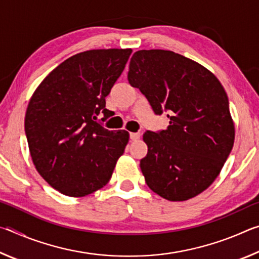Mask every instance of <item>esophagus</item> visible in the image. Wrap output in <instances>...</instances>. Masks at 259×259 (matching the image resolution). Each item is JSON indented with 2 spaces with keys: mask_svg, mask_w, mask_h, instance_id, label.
<instances>
[{
  "mask_svg": "<svg viewBox=\"0 0 259 259\" xmlns=\"http://www.w3.org/2000/svg\"><path fill=\"white\" fill-rule=\"evenodd\" d=\"M140 138V134L138 133H131L130 134V139L131 140H138Z\"/></svg>",
  "mask_w": 259,
  "mask_h": 259,
  "instance_id": "obj_1",
  "label": "esophagus"
}]
</instances>
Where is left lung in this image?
Returning <instances> with one entry per match:
<instances>
[{
    "label": "left lung",
    "instance_id": "obj_1",
    "mask_svg": "<svg viewBox=\"0 0 259 259\" xmlns=\"http://www.w3.org/2000/svg\"><path fill=\"white\" fill-rule=\"evenodd\" d=\"M128 81L155 115L168 113V128L143 136L148 150L140 169L147 186L169 201H185L207 190L234 144L221 82L200 64L168 50L135 52Z\"/></svg>",
    "mask_w": 259,
    "mask_h": 259
}]
</instances>
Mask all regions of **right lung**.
Segmentation results:
<instances>
[{
    "instance_id": "right-lung-1",
    "label": "right lung",
    "mask_w": 259,
    "mask_h": 259,
    "mask_svg": "<svg viewBox=\"0 0 259 259\" xmlns=\"http://www.w3.org/2000/svg\"><path fill=\"white\" fill-rule=\"evenodd\" d=\"M131 49L81 52L56 67L33 95L25 134L35 168L68 196H84L106 185L123 154L129 134L99 123L111 116L105 98L123 72Z\"/></svg>"
}]
</instances>
